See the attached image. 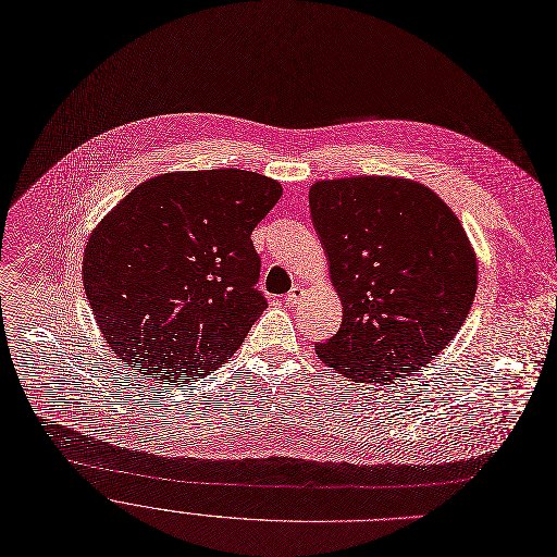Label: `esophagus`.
I'll use <instances>...</instances> for the list:
<instances>
[{"label":"esophagus","mask_w":557,"mask_h":557,"mask_svg":"<svg viewBox=\"0 0 557 557\" xmlns=\"http://www.w3.org/2000/svg\"><path fill=\"white\" fill-rule=\"evenodd\" d=\"M302 296H305L302 287H292L289 294L285 296V305H287V307H296V305L302 300Z\"/></svg>","instance_id":"esophagus-1"}]
</instances>
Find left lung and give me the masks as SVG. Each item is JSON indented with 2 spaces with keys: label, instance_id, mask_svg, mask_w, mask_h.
Masks as SVG:
<instances>
[{
  "label": "left lung",
  "instance_id": "left-lung-1",
  "mask_svg": "<svg viewBox=\"0 0 557 557\" xmlns=\"http://www.w3.org/2000/svg\"><path fill=\"white\" fill-rule=\"evenodd\" d=\"M309 208L343 300L318 358L362 384L414 375L474 302L476 255L459 216L428 186L380 175L315 182Z\"/></svg>",
  "mask_w": 557,
  "mask_h": 557
}]
</instances>
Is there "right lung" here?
Here are the masks:
<instances>
[{
  "instance_id": "1",
  "label": "right lung",
  "mask_w": 557,
  "mask_h": 557,
  "mask_svg": "<svg viewBox=\"0 0 557 557\" xmlns=\"http://www.w3.org/2000/svg\"><path fill=\"white\" fill-rule=\"evenodd\" d=\"M252 171L164 173L143 182L87 239L83 285L107 345L162 382L233 358L268 300L250 239L281 199Z\"/></svg>"
}]
</instances>
